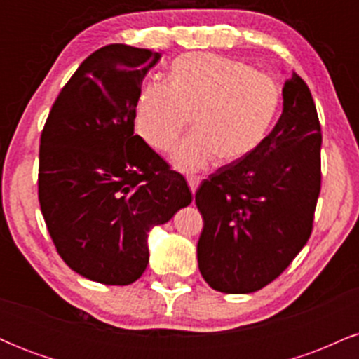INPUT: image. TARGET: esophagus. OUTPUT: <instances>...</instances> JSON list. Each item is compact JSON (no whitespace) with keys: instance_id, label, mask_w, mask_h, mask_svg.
<instances>
[{"instance_id":"1","label":"esophagus","mask_w":359,"mask_h":359,"mask_svg":"<svg viewBox=\"0 0 359 359\" xmlns=\"http://www.w3.org/2000/svg\"><path fill=\"white\" fill-rule=\"evenodd\" d=\"M201 177L199 175H191V177H187V182H189V187H191V191H192V194L197 191V187H199V184H201Z\"/></svg>"}]
</instances>
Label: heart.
I'll list each match as a JSON object with an SVG mask.
<instances>
[{
	"instance_id": "heart-1",
	"label": "heart",
	"mask_w": 359,
	"mask_h": 359,
	"mask_svg": "<svg viewBox=\"0 0 359 359\" xmlns=\"http://www.w3.org/2000/svg\"><path fill=\"white\" fill-rule=\"evenodd\" d=\"M282 90L273 77L246 62L217 53H185L170 67V84L142 86L137 131L151 148L170 151L192 116L194 130L175 148L174 165L203 170L219 155L222 162L245 158L262 145L277 118Z\"/></svg>"
}]
</instances>
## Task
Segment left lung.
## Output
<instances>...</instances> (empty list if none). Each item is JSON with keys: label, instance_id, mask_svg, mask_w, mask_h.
Returning <instances> with one entry per match:
<instances>
[{"label": "left lung", "instance_id": "obj_1", "mask_svg": "<svg viewBox=\"0 0 359 359\" xmlns=\"http://www.w3.org/2000/svg\"><path fill=\"white\" fill-rule=\"evenodd\" d=\"M282 96V116L262 145L209 175L196 192L204 219L197 262L217 292L251 294L269 285L312 233L320 192L319 118L295 72Z\"/></svg>", "mask_w": 359, "mask_h": 359}]
</instances>
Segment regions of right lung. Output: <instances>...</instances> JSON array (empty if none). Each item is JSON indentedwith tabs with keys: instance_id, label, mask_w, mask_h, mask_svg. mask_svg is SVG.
<instances>
[{
	"instance_id": "obj_1",
	"label": "right lung",
	"mask_w": 359,
	"mask_h": 359,
	"mask_svg": "<svg viewBox=\"0 0 359 359\" xmlns=\"http://www.w3.org/2000/svg\"><path fill=\"white\" fill-rule=\"evenodd\" d=\"M160 57L123 43L90 53L40 137L39 201L57 253L104 285L142 277L148 231L192 203L184 177L135 135L143 77Z\"/></svg>"
}]
</instances>
